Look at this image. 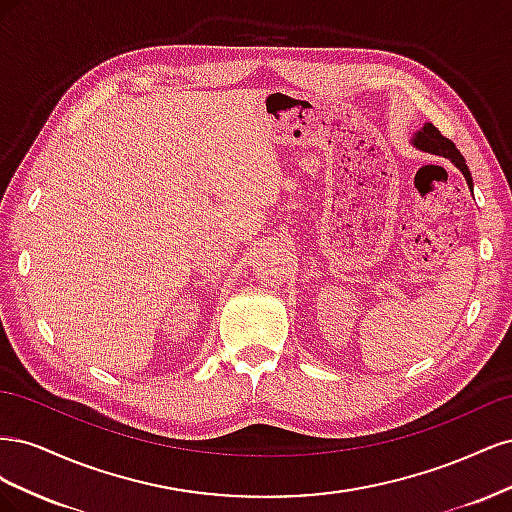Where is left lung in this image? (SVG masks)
Wrapping results in <instances>:
<instances>
[{
  "label": "left lung",
  "mask_w": 512,
  "mask_h": 512,
  "mask_svg": "<svg viewBox=\"0 0 512 512\" xmlns=\"http://www.w3.org/2000/svg\"><path fill=\"white\" fill-rule=\"evenodd\" d=\"M412 145L416 149H421V151L436 153V156H442V158L451 160L461 170L463 177H466L470 190L474 188V185H472V175H470V168H468L466 160H463V156L459 153V149L455 147V143L448 141L446 136H442L440 130L433 126V123H425V126L412 136Z\"/></svg>",
  "instance_id": "1"
}]
</instances>
